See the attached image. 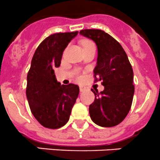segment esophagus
I'll list each match as a JSON object with an SVG mask.
<instances>
[{"mask_svg":"<svg viewBox=\"0 0 160 160\" xmlns=\"http://www.w3.org/2000/svg\"><path fill=\"white\" fill-rule=\"evenodd\" d=\"M79 88H80V92H83L85 90V87H84V86H80Z\"/></svg>","mask_w":160,"mask_h":160,"instance_id":"1","label":"esophagus"}]
</instances>
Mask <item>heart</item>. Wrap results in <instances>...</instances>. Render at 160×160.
Returning a JSON list of instances; mask_svg holds the SVG:
<instances>
[{
	"instance_id": "obj_1",
	"label": "heart",
	"mask_w": 160,
	"mask_h": 160,
	"mask_svg": "<svg viewBox=\"0 0 160 160\" xmlns=\"http://www.w3.org/2000/svg\"><path fill=\"white\" fill-rule=\"evenodd\" d=\"M81 44H82V47L83 49H86L88 48V47H95L94 43H93L92 41L88 40V39H84L81 42Z\"/></svg>"
}]
</instances>
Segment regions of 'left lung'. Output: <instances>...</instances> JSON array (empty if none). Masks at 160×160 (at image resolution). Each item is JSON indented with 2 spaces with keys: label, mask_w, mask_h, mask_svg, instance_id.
I'll list each match as a JSON object with an SVG mask.
<instances>
[{
  "label": "left lung",
  "mask_w": 160,
  "mask_h": 160,
  "mask_svg": "<svg viewBox=\"0 0 160 160\" xmlns=\"http://www.w3.org/2000/svg\"><path fill=\"white\" fill-rule=\"evenodd\" d=\"M80 34L92 39L98 48L94 82L101 81L104 90L95 88L94 102L89 106V115L101 127H113L124 121L133 100L134 85L132 64L121 44L100 29H82Z\"/></svg>",
  "instance_id": "left-lung-1"
}]
</instances>
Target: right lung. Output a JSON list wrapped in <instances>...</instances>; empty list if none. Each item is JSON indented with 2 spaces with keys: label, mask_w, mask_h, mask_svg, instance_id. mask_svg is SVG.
I'll return each mask as SVG.
<instances>
[{
  "label": "right lung",
  "mask_w": 160,
  "mask_h": 160,
  "mask_svg": "<svg viewBox=\"0 0 160 160\" xmlns=\"http://www.w3.org/2000/svg\"><path fill=\"white\" fill-rule=\"evenodd\" d=\"M78 32L50 35L38 46L32 59L27 75V99L33 116L47 128H60L68 121L79 93L78 85H61L53 71L61 65L64 49Z\"/></svg>",
  "instance_id": "right-lung-1"
}]
</instances>
